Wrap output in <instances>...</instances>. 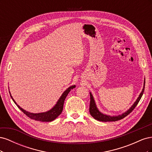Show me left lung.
<instances>
[{"instance_id":"obj_1","label":"left lung","mask_w":152,"mask_h":152,"mask_svg":"<svg viewBox=\"0 0 152 152\" xmlns=\"http://www.w3.org/2000/svg\"><path fill=\"white\" fill-rule=\"evenodd\" d=\"M145 79L144 80V85H143V88H142L141 93L140 94L138 98H137V99L135 101V102L133 103V104L131 106V108L129 109H128L126 112L124 113L118 115H115V116H112V115H106L103 113L101 112L99 110H98L97 106H96L95 100L94 99V97L93 94L90 92V106H89V112L91 115L96 120H97L98 121H102V122H115V121H117L118 120H121V119L124 118L127 115H128L134 109V108L136 107V105L137 103H139L140 100L141 99L142 94H143L144 91H145Z\"/></svg>"}]
</instances>
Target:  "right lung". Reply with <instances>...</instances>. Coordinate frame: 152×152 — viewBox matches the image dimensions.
<instances>
[{
    "label": "right lung",
    "instance_id": "1",
    "mask_svg": "<svg viewBox=\"0 0 152 152\" xmlns=\"http://www.w3.org/2000/svg\"><path fill=\"white\" fill-rule=\"evenodd\" d=\"M75 85L70 86L68 88H67L65 91H64L63 94H61V96H60V98H59V99L58 100L56 103L55 104V105L51 109H50L47 112H41V113H31L28 111H26L25 110L20 107V106L16 103L15 99H13L12 96L11 94L10 91V96H11L12 99L13 100V102H15V103L17 105V107L19 108L21 110V111L26 115V116H28L30 118L33 119V120H35V121H41V122H51V121L55 120V119H56L59 115L61 113V112L63 111V109L64 102H65V100L66 98L67 95L69 93H70V91L72 89H73V88H75Z\"/></svg>",
    "mask_w": 152,
    "mask_h": 152
}]
</instances>
